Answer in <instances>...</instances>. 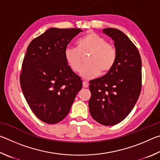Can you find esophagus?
Segmentation results:
<instances>
[{
  "label": "esophagus",
  "instance_id": "34e87169",
  "mask_svg": "<svg viewBox=\"0 0 160 160\" xmlns=\"http://www.w3.org/2000/svg\"><path fill=\"white\" fill-rule=\"evenodd\" d=\"M88 82H86V81H83L82 82V86H83V88H88Z\"/></svg>",
  "mask_w": 160,
  "mask_h": 160
}]
</instances>
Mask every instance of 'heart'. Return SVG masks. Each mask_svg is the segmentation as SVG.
Masks as SVG:
<instances>
[{
    "mask_svg": "<svg viewBox=\"0 0 160 160\" xmlns=\"http://www.w3.org/2000/svg\"><path fill=\"white\" fill-rule=\"evenodd\" d=\"M89 54L88 65L80 70L85 79H92L99 73L105 75L113 68L117 53L113 45L104 37L94 32H90L77 42V48L68 47L64 51V58L68 67L74 72L80 71L82 56Z\"/></svg>",
    "mask_w": 160,
    "mask_h": 160,
    "instance_id": "1",
    "label": "heart"
}]
</instances>
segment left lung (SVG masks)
I'll use <instances>...</instances> for the list:
<instances>
[{
	"label": "left lung",
	"mask_w": 160,
	"mask_h": 160,
	"mask_svg": "<svg viewBox=\"0 0 160 160\" xmlns=\"http://www.w3.org/2000/svg\"><path fill=\"white\" fill-rule=\"evenodd\" d=\"M112 38L117 53L113 68L104 76L90 81L89 109L94 120L104 126L116 125L134 107L142 88V62L139 51L123 32L103 29Z\"/></svg>",
	"instance_id": "left-lung-1"
}]
</instances>
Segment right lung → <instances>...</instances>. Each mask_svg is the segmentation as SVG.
<instances>
[{"mask_svg": "<svg viewBox=\"0 0 160 160\" xmlns=\"http://www.w3.org/2000/svg\"><path fill=\"white\" fill-rule=\"evenodd\" d=\"M80 29L50 28L29 43L22 64L20 86L31 110L48 124L69 113L82 87L64 58V51Z\"/></svg>", "mask_w": 160, "mask_h": 160, "instance_id": "1", "label": "right lung"}]
</instances>
